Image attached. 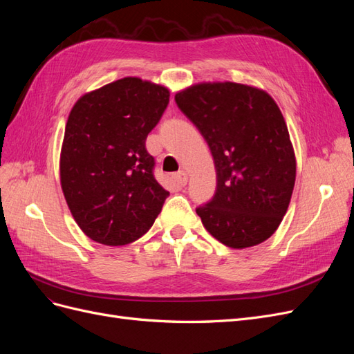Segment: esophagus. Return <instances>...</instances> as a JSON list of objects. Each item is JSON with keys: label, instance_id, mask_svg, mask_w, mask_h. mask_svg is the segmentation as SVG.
I'll return each instance as SVG.
<instances>
[{"label": "esophagus", "instance_id": "obj_1", "mask_svg": "<svg viewBox=\"0 0 354 354\" xmlns=\"http://www.w3.org/2000/svg\"><path fill=\"white\" fill-rule=\"evenodd\" d=\"M174 180L177 181V183H178L180 186H185V185H187L189 174L186 173V171H178L177 174H174Z\"/></svg>", "mask_w": 354, "mask_h": 354}]
</instances>
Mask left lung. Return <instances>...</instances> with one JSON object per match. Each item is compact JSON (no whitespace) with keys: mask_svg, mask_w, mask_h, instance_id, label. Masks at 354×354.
Returning <instances> with one entry per match:
<instances>
[{"mask_svg":"<svg viewBox=\"0 0 354 354\" xmlns=\"http://www.w3.org/2000/svg\"><path fill=\"white\" fill-rule=\"evenodd\" d=\"M174 99L216 167V195L196 209L203 227L233 250L267 241L288 211L297 174L279 106L267 91L230 81L198 82Z\"/></svg>","mask_w":354,"mask_h":354,"instance_id":"1","label":"left lung"}]
</instances>
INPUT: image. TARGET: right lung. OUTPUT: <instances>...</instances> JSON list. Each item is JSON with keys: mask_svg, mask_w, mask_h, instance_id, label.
Masks as SVG:
<instances>
[{"mask_svg": "<svg viewBox=\"0 0 354 354\" xmlns=\"http://www.w3.org/2000/svg\"><path fill=\"white\" fill-rule=\"evenodd\" d=\"M169 102L164 85L125 77L85 93L71 109L60 186L87 236L121 246L152 227L169 192L153 177L146 137Z\"/></svg>", "mask_w": 354, "mask_h": 354, "instance_id": "add662e5", "label": "right lung"}]
</instances>
